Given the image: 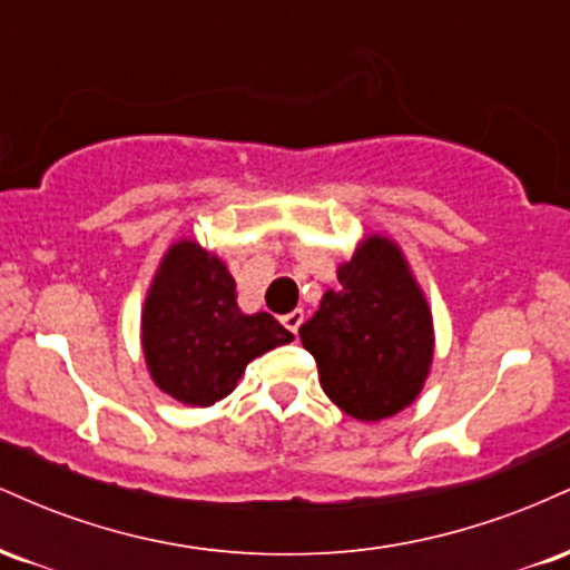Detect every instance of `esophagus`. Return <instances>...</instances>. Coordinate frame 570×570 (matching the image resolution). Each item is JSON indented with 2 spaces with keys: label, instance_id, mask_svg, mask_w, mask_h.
Returning <instances> with one entry per match:
<instances>
[{
  "label": "esophagus",
  "instance_id": "esophagus-1",
  "mask_svg": "<svg viewBox=\"0 0 570 570\" xmlns=\"http://www.w3.org/2000/svg\"><path fill=\"white\" fill-rule=\"evenodd\" d=\"M281 324L286 326V330L289 332H297L299 330V324H303V311H292V313H286V316H281Z\"/></svg>",
  "mask_w": 570,
  "mask_h": 570
}]
</instances>
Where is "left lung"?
<instances>
[{
    "label": "left lung",
    "instance_id": "obj_1",
    "mask_svg": "<svg viewBox=\"0 0 570 570\" xmlns=\"http://www.w3.org/2000/svg\"><path fill=\"white\" fill-rule=\"evenodd\" d=\"M337 281L299 326V340L340 410L356 421L396 415L421 394L434 358L426 297L399 246L381 235L340 265Z\"/></svg>",
    "mask_w": 570,
    "mask_h": 570
}]
</instances>
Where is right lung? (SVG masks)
<instances>
[{
	"label": "right lung",
	"instance_id": "right-lung-1",
	"mask_svg": "<svg viewBox=\"0 0 570 570\" xmlns=\"http://www.w3.org/2000/svg\"><path fill=\"white\" fill-rule=\"evenodd\" d=\"M294 335L271 313H240L235 281L195 240L163 257L141 313V345L160 391L187 407L225 399L252 358Z\"/></svg>",
	"mask_w": 570,
	"mask_h": 570
}]
</instances>
